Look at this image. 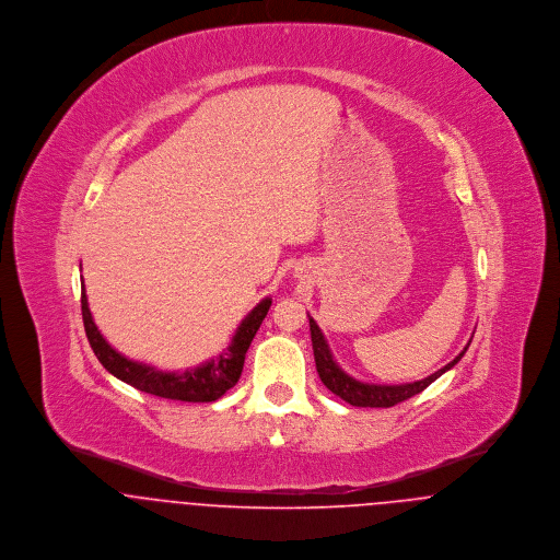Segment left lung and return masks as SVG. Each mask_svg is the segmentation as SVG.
Listing matches in <instances>:
<instances>
[{
    "label": "left lung",
    "mask_w": 560,
    "mask_h": 560,
    "mask_svg": "<svg viewBox=\"0 0 560 560\" xmlns=\"http://www.w3.org/2000/svg\"><path fill=\"white\" fill-rule=\"evenodd\" d=\"M311 338H313V351H315V362H317V373H319L320 382L327 390H331L336 397L347 400L353 407H393L400 400L411 399L413 395L422 393L429 384H433L440 375H444L446 371H451L468 351L470 342L466 345V349L453 360L448 362L444 369L435 371L433 375L420 380V382H411V384H400V386H380V384H364L353 380L351 375H347L334 360L325 336L320 334L317 320L311 319Z\"/></svg>",
    "instance_id": "1"
}]
</instances>
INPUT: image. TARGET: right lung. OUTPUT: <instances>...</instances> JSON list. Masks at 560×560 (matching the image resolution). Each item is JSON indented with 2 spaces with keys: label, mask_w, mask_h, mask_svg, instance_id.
<instances>
[{
  "label": "right lung",
  "mask_w": 560,
  "mask_h": 560,
  "mask_svg": "<svg viewBox=\"0 0 560 560\" xmlns=\"http://www.w3.org/2000/svg\"><path fill=\"white\" fill-rule=\"evenodd\" d=\"M271 306V300L265 298L256 308L241 320L233 342L224 353H220L215 360H209L196 369L183 371V373H163L149 364L136 362L118 353L98 331L94 325V319L88 308V298L85 289L81 287V317H83V327L88 342L98 358V362L109 371L114 377L120 382L147 393L155 395L161 399L187 400V402H211L218 400L226 390H231L240 382L241 371H243V360L245 351L256 336L258 327L262 319L267 317Z\"/></svg>",
  "instance_id": "1"
}]
</instances>
